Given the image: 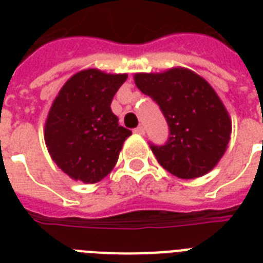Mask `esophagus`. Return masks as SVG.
Masks as SVG:
<instances>
[{
    "instance_id": "34e87169",
    "label": "esophagus",
    "mask_w": 263,
    "mask_h": 263,
    "mask_svg": "<svg viewBox=\"0 0 263 263\" xmlns=\"http://www.w3.org/2000/svg\"><path fill=\"white\" fill-rule=\"evenodd\" d=\"M134 132H135V134H139V135H144V128L142 127V125H139V127H136L135 129H134Z\"/></svg>"
}]
</instances>
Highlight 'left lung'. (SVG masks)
<instances>
[{"mask_svg":"<svg viewBox=\"0 0 263 263\" xmlns=\"http://www.w3.org/2000/svg\"><path fill=\"white\" fill-rule=\"evenodd\" d=\"M135 83L160 106L168 123V140L161 146L150 143L161 166L180 179L212 171L224 156L232 125L210 84L184 68L138 73Z\"/></svg>","mask_w":263,"mask_h":263,"instance_id":"8db88e82","label":"left lung"}]
</instances>
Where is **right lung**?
Segmentation results:
<instances>
[{
	"mask_svg": "<svg viewBox=\"0 0 263 263\" xmlns=\"http://www.w3.org/2000/svg\"><path fill=\"white\" fill-rule=\"evenodd\" d=\"M125 80L127 75L82 71L64 84L51 105L45 127L47 150L72 179L97 183L115 168L124 140L132 134L119 125L110 109Z\"/></svg>",
	"mask_w": 263,
	"mask_h": 263,
	"instance_id": "add662e5",
	"label": "right lung"
}]
</instances>
